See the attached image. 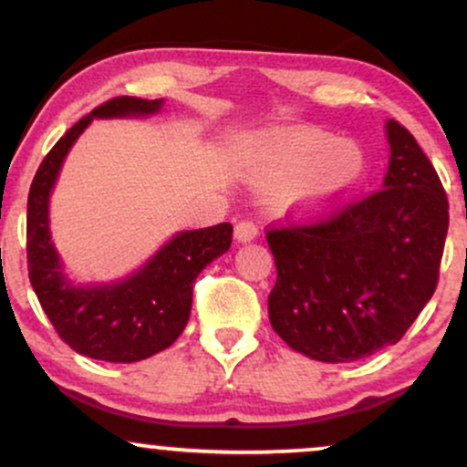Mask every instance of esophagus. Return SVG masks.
Segmentation results:
<instances>
[{"label": "esophagus", "instance_id": "34e87169", "mask_svg": "<svg viewBox=\"0 0 467 467\" xmlns=\"http://www.w3.org/2000/svg\"><path fill=\"white\" fill-rule=\"evenodd\" d=\"M256 234H259V228L252 222H241L234 226V239H237V244H250V241L256 239Z\"/></svg>", "mask_w": 467, "mask_h": 467}]
</instances>
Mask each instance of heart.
Masks as SVG:
<instances>
[{
    "mask_svg": "<svg viewBox=\"0 0 467 467\" xmlns=\"http://www.w3.org/2000/svg\"><path fill=\"white\" fill-rule=\"evenodd\" d=\"M254 184L276 189L281 213L318 219L351 202L368 173V158L353 140L316 127L264 133L254 140Z\"/></svg>",
    "mask_w": 467,
    "mask_h": 467,
    "instance_id": "obj_1",
    "label": "heart"
}]
</instances>
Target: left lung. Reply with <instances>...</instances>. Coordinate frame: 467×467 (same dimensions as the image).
<instances>
[{
	"mask_svg": "<svg viewBox=\"0 0 467 467\" xmlns=\"http://www.w3.org/2000/svg\"><path fill=\"white\" fill-rule=\"evenodd\" d=\"M382 189L327 222L267 233L276 285L272 329L318 362H353L395 345L435 294L448 234L437 171L400 122Z\"/></svg>",
	"mask_w": 467,
	"mask_h": 467,
	"instance_id": "8db88e82",
	"label": "left lung"
}]
</instances>
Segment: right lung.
I'll return each instance as SVG.
<instances>
[{
  "mask_svg": "<svg viewBox=\"0 0 467 467\" xmlns=\"http://www.w3.org/2000/svg\"><path fill=\"white\" fill-rule=\"evenodd\" d=\"M164 99L133 96L107 100L69 130L46 155L28 195V276L57 334L80 356L105 362H138L173 345L191 316L192 283L228 252L233 226L182 230L131 275L77 283L66 272L50 233V197L63 162L92 120L149 118Z\"/></svg>",
  "mask_w": 467,
  "mask_h": 467,
  "instance_id": "1",
  "label": "right lung"
}]
</instances>
